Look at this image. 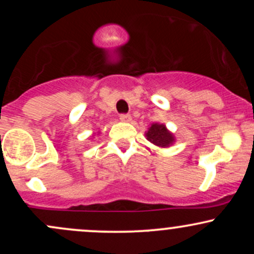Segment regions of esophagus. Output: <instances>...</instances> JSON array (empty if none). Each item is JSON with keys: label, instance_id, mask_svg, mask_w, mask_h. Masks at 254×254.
Returning a JSON list of instances; mask_svg holds the SVG:
<instances>
[{"label": "esophagus", "instance_id": "34e87169", "mask_svg": "<svg viewBox=\"0 0 254 254\" xmlns=\"http://www.w3.org/2000/svg\"><path fill=\"white\" fill-rule=\"evenodd\" d=\"M119 119H121L122 122H125V123H127V122L131 121V116L130 115H121V117H119Z\"/></svg>", "mask_w": 254, "mask_h": 254}]
</instances>
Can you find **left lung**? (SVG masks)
I'll use <instances>...</instances> for the list:
<instances>
[{
  "label": "left lung",
  "instance_id": "8db88e82",
  "mask_svg": "<svg viewBox=\"0 0 254 254\" xmlns=\"http://www.w3.org/2000/svg\"><path fill=\"white\" fill-rule=\"evenodd\" d=\"M145 137L148 141L160 148H167L176 142L173 133L167 130L165 124L159 123L151 124V127L145 132Z\"/></svg>",
  "mask_w": 254,
  "mask_h": 254
}]
</instances>
